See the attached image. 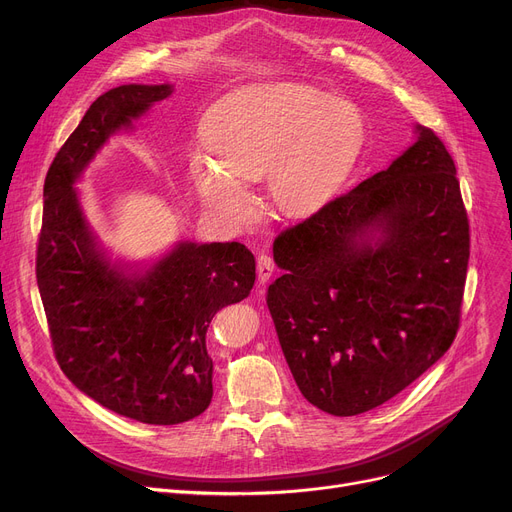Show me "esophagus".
<instances>
[{"label":"esophagus","mask_w":512,"mask_h":512,"mask_svg":"<svg viewBox=\"0 0 512 512\" xmlns=\"http://www.w3.org/2000/svg\"><path fill=\"white\" fill-rule=\"evenodd\" d=\"M256 266H258V281L260 283H266L271 279L273 271H275V262L269 254H258L256 258Z\"/></svg>","instance_id":"1"}]
</instances>
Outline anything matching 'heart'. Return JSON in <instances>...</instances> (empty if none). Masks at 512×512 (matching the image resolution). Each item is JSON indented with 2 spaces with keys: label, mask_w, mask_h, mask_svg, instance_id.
I'll use <instances>...</instances> for the list:
<instances>
[{
  "label": "heart",
  "mask_w": 512,
  "mask_h": 512,
  "mask_svg": "<svg viewBox=\"0 0 512 512\" xmlns=\"http://www.w3.org/2000/svg\"><path fill=\"white\" fill-rule=\"evenodd\" d=\"M360 110L304 83L227 93L204 114L200 141L212 162L193 164L202 200L241 221L254 212L250 187L269 181L273 206L289 218L319 214L344 187L364 148Z\"/></svg>",
  "instance_id": "obj_1"
}]
</instances>
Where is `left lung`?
<instances>
[{
    "label": "left lung",
    "mask_w": 512,
    "mask_h": 512,
    "mask_svg": "<svg viewBox=\"0 0 512 512\" xmlns=\"http://www.w3.org/2000/svg\"><path fill=\"white\" fill-rule=\"evenodd\" d=\"M389 164L273 243L266 291L302 396L335 417L381 406L452 346L469 264L456 166L427 127Z\"/></svg>",
    "instance_id": "8db88e82"
}]
</instances>
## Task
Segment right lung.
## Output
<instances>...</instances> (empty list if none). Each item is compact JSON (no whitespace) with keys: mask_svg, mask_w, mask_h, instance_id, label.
Masks as SVG:
<instances>
[{"mask_svg":"<svg viewBox=\"0 0 512 512\" xmlns=\"http://www.w3.org/2000/svg\"><path fill=\"white\" fill-rule=\"evenodd\" d=\"M170 85H120L89 106L43 185L37 285L62 373L83 394L148 425H177L212 400L206 331L216 310L248 298L254 254L243 243H179L143 277L95 246L77 189L81 170Z\"/></svg>","mask_w":512,"mask_h":512,"instance_id":"1","label":"right lung"}]
</instances>
